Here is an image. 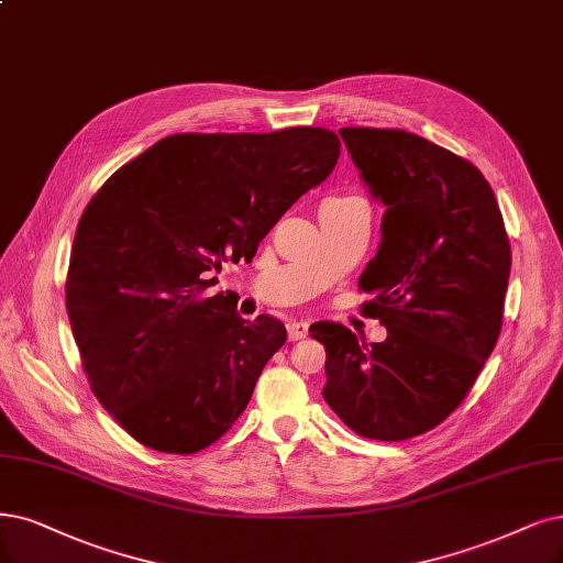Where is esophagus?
Listing matches in <instances>:
<instances>
[{
  "mask_svg": "<svg viewBox=\"0 0 563 563\" xmlns=\"http://www.w3.org/2000/svg\"><path fill=\"white\" fill-rule=\"evenodd\" d=\"M287 336L289 341H301L308 336V324L301 320H289L287 322Z\"/></svg>",
  "mask_w": 563,
  "mask_h": 563,
  "instance_id": "esophagus-1",
  "label": "esophagus"
}]
</instances>
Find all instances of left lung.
<instances>
[{
	"label": "left lung",
	"mask_w": 563,
	"mask_h": 563,
	"mask_svg": "<svg viewBox=\"0 0 563 563\" xmlns=\"http://www.w3.org/2000/svg\"><path fill=\"white\" fill-rule=\"evenodd\" d=\"M368 192L385 203L380 247L360 289L387 329L366 343L316 322L324 401L364 439L406 441L464 401L501 334L510 243L477 166L404 130L343 128Z\"/></svg>",
	"instance_id": "8db88e82"
}]
</instances>
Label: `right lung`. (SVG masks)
I'll return each instance as SVG.
<instances>
[{"label":"right lung","instance_id":"obj_1","mask_svg":"<svg viewBox=\"0 0 563 563\" xmlns=\"http://www.w3.org/2000/svg\"><path fill=\"white\" fill-rule=\"evenodd\" d=\"M341 155L322 128L174 134L118 169L82 211L67 313L99 404L132 439L192 454L232 429L283 322L208 295Z\"/></svg>","mask_w":563,"mask_h":563}]
</instances>
